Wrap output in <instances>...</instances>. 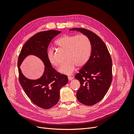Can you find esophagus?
I'll use <instances>...</instances> for the list:
<instances>
[{
	"instance_id": "obj_1",
	"label": "esophagus",
	"mask_w": 134,
	"mask_h": 134,
	"mask_svg": "<svg viewBox=\"0 0 134 134\" xmlns=\"http://www.w3.org/2000/svg\"><path fill=\"white\" fill-rule=\"evenodd\" d=\"M68 79L69 81H71V80H72L73 79V77H71V76H68Z\"/></svg>"
}]
</instances>
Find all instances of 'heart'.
<instances>
[{
  "label": "heart",
  "mask_w": 134,
  "mask_h": 134,
  "mask_svg": "<svg viewBox=\"0 0 134 134\" xmlns=\"http://www.w3.org/2000/svg\"><path fill=\"white\" fill-rule=\"evenodd\" d=\"M55 44L66 51V62L58 69L59 72L70 75L75 69L76 66L83 67L88 62L91 54L92 46L88 36L84 34H65L57 40ZM47 59L53 66L59 64L54 50L49 48L47 51Z\"/></svg>",
  "instance_id": "obj_1"
}]
</instances>
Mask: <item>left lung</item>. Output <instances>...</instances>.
Masks as SVG:
<instances>
[{
	"label": "left lung",
	"instance_id": "obj_1",
	"mask_svg": "<svg viewBox=\"0 0 134 134\" xmlns=\"http://www.w3.org/2000/svg\"><path fill=\"white\" fill-rule=\"evenodd\" d=\"M70 30L81 32L90 39L92 52L87 63L75 76L81 84L76 94L78 101L86 105L100 102L107 94L112 81V63L109 50L101 38L83 28Z\"/></svg>",
	"mask_w": 134,
	"mask_h": 134
}]
</instances>
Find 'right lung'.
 I'll use <instances>...</instances> for the list:
<instances>
[{
  "instance_id": "obj_1",
  "label": "right lung",
  "mask_w": 134,
  "mask_h": 134,
  "mask_svg": "<svg viewBox=\"0 0 134 134\" xmlns=\"http://www.w3.org/2000/svg\"><path fill=\"white\" fill-rule=\"evenodd\" d=\"M61 31L49 30L36 33L24 44L18 56L17 66L19 82L27 96L36 105L48 109L55 105L59 100V91L68 83L67 75L57 71L49 62L47 51L51 40ZM35 55L44 62V75L39 79L31 80L23 75L19 66L25 57Z\"/></svg>"
}]
</instances>
